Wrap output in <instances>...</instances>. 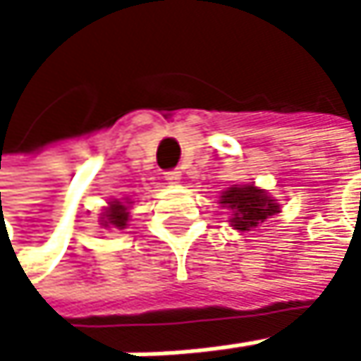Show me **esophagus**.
Segmentation results:
<instances>
[{"instance_id": "obj_1", "label": "esophagus", "mask_w": 361, "mask_h": 361, "mask_svg": "<svg viewBox=\"0 0 361 361\" xmlns=\"http://www.w3.org/2000/svg\"><path fill=\"white\" fill-rule=\"evenodd\" d=\"M164 179H166L169 184H177L179 179H182V171H179V169H171V171L164 173Z\"/></svg>"}]
</instances>
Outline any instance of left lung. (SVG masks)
I'll list each match as a JSON object with an SVG mask.
<instances>
[{
    "label": "left lung",
    "mask_w": 361,
    "mask_h": 361,
    "mask_svg": "<svg viewBox=\"0 0 361 361\" xmlns=\"http://www.w3.org/2000/svg\"><path fill=\"white\" fill-rule=\"evenodd\" d=\"M221 203L233 212L229 223L240 231H249L279 212V205L275 203V199H271L264 190L255 186L229 188L223 192Z\"/></svg>",
    "instance_id": "8db88e82"
}]
</instances>
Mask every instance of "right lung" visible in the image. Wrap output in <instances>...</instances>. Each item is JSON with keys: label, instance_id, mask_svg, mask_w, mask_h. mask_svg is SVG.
<instances>
[{"label": "right lung", "instance_id": "right-lung-1", "mask_svg": "<svg viewBox=\"0 0 361 361\" xmlns=\"http://www.w3.org/2000/svg\"><path fill=\"white\" fill-rule=\"evenodd\" d=\"M102 225H104V227L123 229V227L128 225V207L123 205L121 201H112V203H110V210L104 212V216H102Z\"/></svg>", "mask_w": 361, "mask_h": 361}]
</instances>
